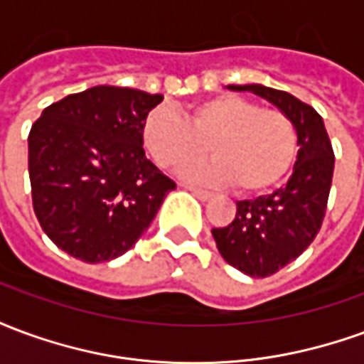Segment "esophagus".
Instances as JSON below:
<instances>
[{
    "instance_id": "esophagus-1",
    "label": "esophagus",
    "mask_w": 364,
    "mask_h": 364,
    "mask_svg": "<svg viewBox=\"0 0 364 364\" xmlns=\"http://www.w3.org/2000/svg\"><path fill=\"white\" fill-rule=\"evenodd\" d=\"M185 189L191 191L193 195L197 198H200V200H208V198H213V193L210 191H205V189H198V187H193V185H183Z\"/></svg>"
}]
</instances>
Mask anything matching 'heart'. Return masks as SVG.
<instances>
[{"mask_svg":"<svg viewBox=\"0 0 364 364\" xmlns=\"http://www.w3.org/2000/svg\"><path fill=\"white\" fill-rule=\"evenodd\" d=\"M142 140L151 158L179 171L213 151L216 159L185 169V177L205 183H234L242 193L274 187L294 164L298 134L279 109H263L240 95H216L191 109L189 120L167 107L146 117Z\"/></svg>","mask_w":364,"mask_h":364,"instance_id":"obj_1","label":"heart"}]
</instances>
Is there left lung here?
<instances>
[{
  "mask_svg": "<svg viewBox=\"0 0 364 364\" xmlns=\"http://www.w3.org/2000/svg\"><path fill=\"white\" fill-rule=\"evenodd\" d=\"M230 90L253 91L287 112L300 146L284 187L265 197L240 200L232 224L213 228L224 261L242 273L263 279L296 259L318 236L328 208L336 156L323 120L308 103L259 83L230 85Z\"/></svg>",
  "mask_w": 364,
  "mask_h": 364,
  "instance_id": "8db88e82",
  "label": "left lung"
}]
</instances>
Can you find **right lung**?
<instances>
[{
	"label": "right lung",
	"mask_w": 364,
	"mask_h": 364,
	"mask_svg": "<svg viewBox=\"0 0 364 364\" xmlns=\"http://www.w3.org/2000/svg\"><path fill=\"white\" fill-rule=\"evenodd\" d=\"M161 95L97 85L46 107L28 132V177L41 228L85 263L127 253L175 181L146 158L142 124Z\"/></svg>",
	"instance_id": "right-lung-1"
}]
</instances>
